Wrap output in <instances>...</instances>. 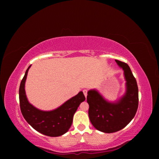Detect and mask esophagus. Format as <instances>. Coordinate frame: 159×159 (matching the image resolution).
I'll list each match as a JSON object with an SVG mask.
<instances>
[{
    "label": "esophagus",
    "instance_id": "obj_1",
    "mask_svg": "<svg viewBox=\"0 0 159 159\" xmlns=\"http://www.w3.org/2000/svg\"><path fill=\"white\" fill-rule=\"evenodd\" d=\"M83 93H84V95H85V98L87 97V90H86V89H84L83 91Z\"/></svg>",
    "mask_w": 159,
    "mask_h": 159
}]
</instances>
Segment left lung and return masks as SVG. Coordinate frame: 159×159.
<instances>
[{"mask_svg":"<svg viewBox=\"0 0 159 159\" xmlns=\"http://www.w3.org/2000/svg\"><path fill=\"white\" fill-rule=\"evenodd\" d=\"M124 70L126 91L122 96L115 101L107 100L98 90L87 92L89 117L91 123L98 130L105 133L119 131L130 122L135 116L139 102V91L135 78L126 63L116 60Z\"/></svg>","mask_w":159,"mask_h":159,"instance_id":"left-lung-1","label":"left lung"}]
</instances>
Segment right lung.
<instances>
[{
    "label": "right lung",
    "mask_w": 159,
    "mask_h": 159,
    "mask_svg": "<svg viewBox=\"0 0 159 159\" xmlns=\"http://www.w3.org/2000/svg\"><path fill=\"white\" fill-rule=\"evenodd\" d=\"M26 70L20 83L19 99L22 116L28 124L39 133L48 137H59L69 130L73 116L80 104L85 100L83 92L66 101L57 109L50 111L40 110L29 102L25 92V83L28 72Z\"/></svg>",
    "instance_id": "right-lung-1"
}]
</instances>
